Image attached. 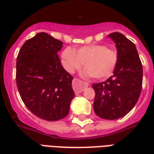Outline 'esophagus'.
I'll return each instance as SVG.
<instances>
[{"instance_id":"34e87169","label":"esophagus","mask_w":154,"mask_h":154,"mask_svg":"<svg viewBox=\"0 0 154 154\" xmlns=\"http://www.w3.org/2000/svg\"><path fill=\"white\" fill-rule=\"evenodd\" d=\"M87 87H88V84L87 82H82L77 78H74L72 81V88L75 93H81L84 90V88Z\"/></svg>"}]
</instances>
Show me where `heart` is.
Here are the masks:
<instances>
[{
	"label": "heart",
	"mask_w": 154,
	"mask_h": 154,
	"mask_svg": "<svg viewBox=\"0 0 154 154\" xmlns=\"http://www.w3.org/2000/svg\"><path fill=\"white\" fill-rule=\"evenodd\" d=\"M119 60L116 49L105 44H89L78 48L76 52L71 47L64 48L61 54V62L64 69L73 72L84 63V74L97 79L110 77Z\"/></svg>",
	"instance_id": "heart-1"
}]
</instances>
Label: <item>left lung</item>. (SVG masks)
<instances>
[{
    "instance_id": "1",
    "label": "left lung",
    "mask_w": 154,
    "mask_h": 154,
    "mask_svg": "<svg viewBox=\"0 0 154 154\" xmlns=\"http://www.w3.org/2000/svg\"><path fill=\"white\" fill-rule=\"evenodd\" d=\"M116 44L119 60L113 76L92 85L93 108L97 116L106 119L125 116L135 106L141 93L143 67L132 41L119 32L108 35Z\"/></svg>"
}]
</instances>
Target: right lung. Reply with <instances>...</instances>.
Instances as JSON below:
<instances>
[{
	"label": "right lung",
	"instance_id": "1",
	"mask_svg": "<svg viewBox=\"0 0 154 154\" xmlns=\"http://www.w3.org/2000/svg\"><path fill=\"white\" fill-rule=\"evenodd\" d=\"M63 42L47 33L25 41L16 59V85L23 102L40 119L66 117L74 97L73 77L64 69L57 52Z\"/></svg>",
	"mask_w": 154,
	"mask_h": 154
}]
</instances>
